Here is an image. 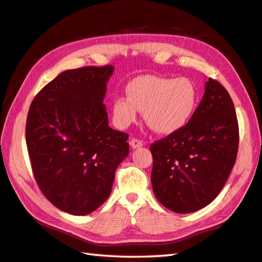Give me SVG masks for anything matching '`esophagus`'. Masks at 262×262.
<instances>
[{"instance_id":"obj_1","label":"esophagus","mask_w":262,"mask_h":262,"mask_svg":"<svg viewBox=\"0 0 262 262\" xmlns=\"http://www.w3.org/2000/svg\"><path fill=\"white\" fill-rule=\"evenodd\" d=\"M142 145H143L142 141H141V140H139V139H137V138H133V139H131V141H130V146H131L133 149L141 147Z\"/></svg>"}]
</instances>
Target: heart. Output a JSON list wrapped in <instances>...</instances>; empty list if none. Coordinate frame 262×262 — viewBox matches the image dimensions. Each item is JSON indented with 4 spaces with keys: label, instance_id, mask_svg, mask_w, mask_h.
Returning a JSON list of instances; mask_svg holds the SVG:
<instances>
[{
    "label": "heart",
    "instance_id": "b5f03b06",
    "mask_svg": "<svg viewBox=\"0 0 262 262\" xmlns=\"http://www.w3.org/2000/svg\"><path fill=\"white\" fill-rule=\"evenodd\" d=\"M126 96L116 97L112 104L115 125L125 129L141 111L147 125L159 135L184 127L198 104V89L188 78H137L126 87Z\"/></svg>",
    "mask_w": 262,
    "mask_h": 262
}]
</instances>
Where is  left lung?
I'll list each match as a JSON object with an SVG mask.
<instances>
[{
    "label": "left lung",
    "mask_w": 262,
    "mask_h": 262,
    "mask_svg": "<svg viewBox=\"0 0 262 262\" xmlns=\"http://www.w3.org/2000/svg\"><path fill=\"white\" fill-rule=\"evenodd\" d=\"M238 123L233 100L209 78L200 104L182 129L150 145L155 196L167 209L189 213L220 194L235 164Z\"/></svg>",
    "instance_id": "obj_1"
}]
</instances>
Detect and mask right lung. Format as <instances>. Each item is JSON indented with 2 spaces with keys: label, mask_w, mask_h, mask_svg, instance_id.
Returning <instances> with one entry per match:
<instances>
[{
  "label": "right lung",
  "mask_w": 262,
  "mask_h": 262,
  "mask_svg": "<svg viewBox=\"0 0 262 262\" xmlns=\"http://www.w3.org/2000/svg\"><path fill=\"white\" fill-rule=\"evenodd\" d=\"M113 66L67 70L36 95L26 123L31 168L42 194L71 215L107 200L129 135L111 129L103 103Z\"/></svg>",
  "instance_id": "obj_1"
}]
</instances>
